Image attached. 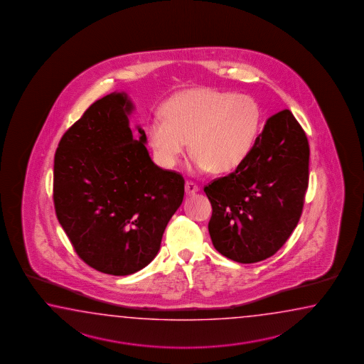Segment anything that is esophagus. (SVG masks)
<instances>
[{
  "instance_id": "1",
  "label": "esophagus",
  "mask_w": 364,
  "mask_h": 364,
  "mask_svg": "<svg viewBox=\"0 0 364 364\" xmlns=\"http://www.w3.org/2000/svg\"><path fill=\"white\" fill-rule=\"evenodd\" d=\"M185 191L187 195H193V193H196L199 191V187H198L196 183L191 182V181H187L185 185Z\"/></svg>"
}]
</instances>
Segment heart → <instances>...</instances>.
<instances>
[{
    "instance_id": "heart-1",
    "label": "heart",
    "mask_w": 364,
    "mask_h": 364,
    "mask_svg": "<svg viewBox=\"0 0 364 364\" xmlns=\"http://www.w3.org/2000/svg\"><path fill=\"white\" fill-rule=\"evenodd\" d=\"M163 116L148 122L147 139L157 161L174 168L188 146L190 169L218 173L240 166L254 147L262 113L246 95L193 88L177 93L165 104Z\"/></svg>"
}]
</instances>
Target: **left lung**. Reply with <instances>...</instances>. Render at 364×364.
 Returning <instances> with one entry per match:
<instances>
[{"instance_id": "obj_1", "label": "left lung", "mask_w": 364, "mask_h": 364, "mask_svg": "<svg viewBox=\"0 0 364 364\" xmlns=\"http://www.w3.org/2000/svg\"><path fill=\"white\" fill-rule=\"evenodd\" d=\"M309 161V140L293 113L268 118L247 159L204 187L209 235L221 255L257 263L284 246L302 215Z\"/></svg>"}]
</instances>
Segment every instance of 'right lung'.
I'll use <instances>...</instances> for the list:
<instances>
[{
	"label": "right lung",
	"mask_w": 364,
	"mask_h": 364,
	"mask_svg": "<svg viewBox=\"0 0 364 364\" xmlns=\"http://www.w3.org/2000/svg\"><path fill=\"white\" fill-rule=\"evenodd\" d=\"M124 92L95 101L63 134L55 155V215L77 256L96 271L127 276L157 255L183 200L185 179L148 154Z\"/></svg>",
	"instance_id": "1"
}]
</instances>
